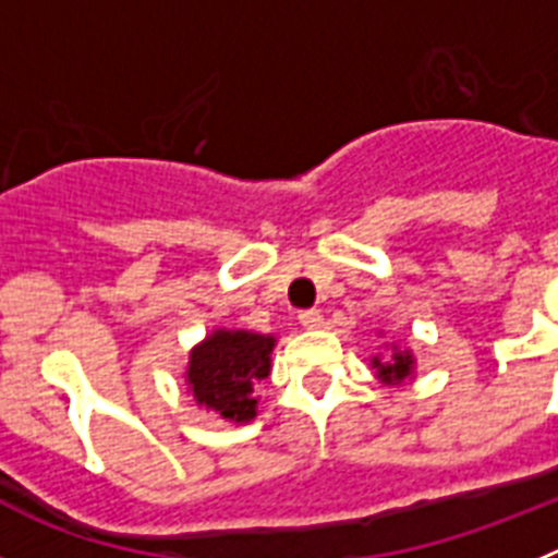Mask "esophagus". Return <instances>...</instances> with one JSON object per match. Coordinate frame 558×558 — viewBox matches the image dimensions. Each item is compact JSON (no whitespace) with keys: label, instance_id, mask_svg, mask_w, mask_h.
I'll return each mask as SVG.
<instances>
[{"label":"esophagus","instance_id":"esophagus-1","mask_svg":"<svg viewBox=\"0 0 558 558\" xmlns=\"http://www.w3.org/2000/svg\"><path fill=\"white\" fill-rule=\"evenodd\" d=\"M299 324H302L304 329H322L324 327L322 310H302V313H299Z\"/></svg>","mask_w":558,"mask_h":558}]
</instances>
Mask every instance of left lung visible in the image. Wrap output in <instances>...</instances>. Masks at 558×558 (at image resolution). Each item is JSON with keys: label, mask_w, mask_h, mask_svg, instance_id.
Segmentation results:
<instances>
[{"label": "left lung", "mask_w": 558, "mask_h": 558, "mask_svg": "<svg viewBox=\"0 0 558 558\" xmlns=\"http://www.w3.org/2000/svg\"><path fill=\"white\" fill-rule=\"evenodd\" d=\"M372 368H377V377L386 386H399V383H405V379L413 377V354L408 349L393 347L391 360L372 357Z\"/></svg>", "instance_id": "1"}]
</instances>
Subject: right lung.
Segmentation results:
<instances>
[{"label":"right lung","instance_id":"obj_1","mask_svg":"<svg viewBox=\"0 0 558 558\" xmlns=\"http://www.w3.org/2000/svg\"><path fill=\"white\" fill-rule=\"evenodd\" d=\"M274 335L248 329H215L190 352L186 386L206 411L245 425L256 416L254 388L270 374Z\"/></svg>","mask_w":558,"mask_h":558}]
</instances>
